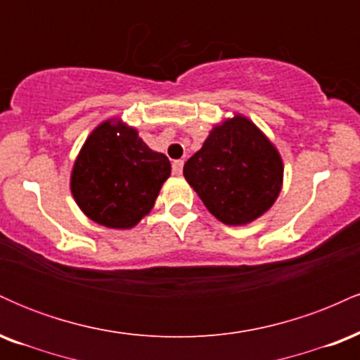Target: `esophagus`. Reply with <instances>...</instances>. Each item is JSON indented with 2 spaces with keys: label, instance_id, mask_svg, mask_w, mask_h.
Here are the masks:
<instances>
[{
  "label": "esophagus",
  "instance_id": "1",
  "mask_svg": "<svg viewBox=\"0 0 360 360\" xmlns=\"http://www.w3.org/2000/svg\"><path fill=\"white\" fill-rule=\"evenodd\" d=\"M183 167H184V160H174V162H172V174L181 176L183 174Z\"/></svg>",
  "mask_w": 360,
  "mask_h": 360
}]
</instances>
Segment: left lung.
<instances>
[{"instance_id": "8db88e82", "label": "left lung", "mask_w": 360, "mask_h": 360, "mask_svg": "<svg viewBox=\"0 0 360 360\" xmlns=\"http://www.w3.org/2000/svg\"><path fill=\"white\" fill-rule=\"evenodd\" d=\"M183 172L208 212L237 226L257 220L274 205L284 166L271 140L249 118L235 115L214 125Z\"/></svg>"}]
</instances>
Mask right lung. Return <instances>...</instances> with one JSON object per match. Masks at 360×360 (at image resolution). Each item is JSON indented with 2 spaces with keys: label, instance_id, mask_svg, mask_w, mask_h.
<instances>
[{
  "label": "right lung",
  "instance_id": "obj_1",
  "mask_svg": "<svg viewBox=\"0 0 360 360\" xmlns=\"http://www.w3.org/2000/svg\"><path fill=\"white\" fill-rule=\"evenodd\" d=\"M171 162L139 137L135 128L106 120L86 139L71 174V193L89 220L131 229L148 214Z\"/></svg>",
  "mask_w": 360,
  "mask_h": 360
}]
</instances>
